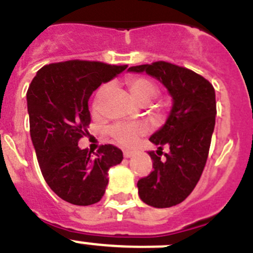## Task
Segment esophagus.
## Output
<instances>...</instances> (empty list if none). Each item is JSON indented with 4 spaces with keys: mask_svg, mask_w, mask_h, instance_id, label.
I'll list each match as a JSON object with an SVG mask.
<instances>
[{
    "mask_svg": "<svg viewBox=\"0 0 253 253\" xmlns=\"http://www.w3.org/2000/svg\"><path fill=\"white\" fill-rule=\"evenodd\" d=\"M133 152H129V151H125L124 152V158H130L133 157Z\"/></svg>",
    "mask_w": 253,
    "mask_h": 253,
    "instance_id": "34e87169",
    "label": "esophagus"
}]
</instances>
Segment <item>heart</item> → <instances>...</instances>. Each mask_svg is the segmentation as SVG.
I'll use <instances>...</instances> for the list:
<instances>
[{
  "instance_id": "obj_1",
  "label": "heart",
  "mask_w": 253,
  "mask_h": 253,
  "mask_svg": "<svg viewBox=\"0 0 253 253\" xmlns=\"http://www.w3.org/2000/svg\"><path fill=\"white\" fill-rule=\"evenodd\" d=\"M128 86L131 95L139 104H148L157 96V84L146 77H131L128 80ZM111 84H102L96 93L95 105L97 106L102 96L110 90ZM147 125L143 123H118L109 128V134L114 138L115 142L124 147H130L137 142L139 137L146 134Z\"/></svg>"
}]
</instances>
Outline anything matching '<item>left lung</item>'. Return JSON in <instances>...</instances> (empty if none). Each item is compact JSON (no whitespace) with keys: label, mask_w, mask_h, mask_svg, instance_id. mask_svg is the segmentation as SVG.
<instances>
[{"label":"left lung","mask_w":253,"mask_h":253,"mask_svg":"<svg viewBox=\"0 0 253 253\" xmlns=\"http://www.w3.org/2000/svg\"><path fill=\"white\" fill-rule=\"evenodd\" d=\"M128 71L156 78L172 97L166 123L149 138L157 146L156 153L149 152L153 171L137 186L143 203L154 208L173 207L191 194L207 163L215 125V91L198 73L162 60ZM163 146L170 148L165 159L160 157Z\"/></svg>","instance_id":"8db88e82"}]
</instances>
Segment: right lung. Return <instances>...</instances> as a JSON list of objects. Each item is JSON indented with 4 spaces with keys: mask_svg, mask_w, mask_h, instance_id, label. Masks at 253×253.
<instances>
[{
    "mask_svg": "<svg viewBox=\"0 0 253 253\" xmlns=\"http://www.w3.org/2000/svg\"><path fill=\"white\" fill-rule=\"evenodd\" d=\"M128 66L68 60L43 67L28 93L30 137L44 180L60 199L75 205L100 202L109 169L123 161L119 148L105 144L97 153L78 147L91 122L88 100L101 84Z\"/></svg>",
    "mask_w": 253,
    "mask_h": 253,
    "instance_id": "add662e5",
    "label": "right lung"
}]
</instances>
